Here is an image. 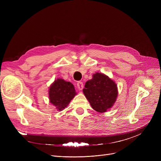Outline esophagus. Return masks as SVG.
<instances>
[{"label":"esophagus","mask_w":161,"mask_h":161,"mask_svg":"<svg viewBox=\"0 0 161 161\" xmlns=\"http://www.w3.org/2000/svg\"><path fill=\"white\" fill-rule=\"evenodd\" d=\"M76 86H77V88L79 90H82V89H83V83H82V82H81V81L77 82Z\"/></svg>","instance_id":"esophagus-1"}]
</instances>
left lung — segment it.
I'll list each match as a JSON object with an SVG mask.
<instances>
[{
    "instance_id": "8db88e82",
    "label": "left lung",
    "mask_w": 161,
    "mask_h": 161,
    "mask_svg": "<svg viewBox=\"0 0 161 161\" xmlns=\"http://www.w3.org/2000/svg\"><path fill=\"white\" fill-rule=\"evenodd\" d=\"M83 92L92 109L104 113L114 105L118 96V87L108 76L96 73L86 82Z\"/></svg>"
}]
</instances>
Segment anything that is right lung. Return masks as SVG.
<instances>
[{
	"instance_id": "right-lung-1",
	"label": "right lung",
	"mask_w": 161,
	"mask_h": 161,
	"mask_svg": "<svg viewBox=\"0 0 161 161\" xmlns=\"http://www.w3.org/2000/svg\"><path fill=\"white\" fill-rule=\"evenodd\" d=\"M76 95L75 86L71 82L58 79L50 86L49 98L50 103L62 111L69 104Z\"/></svg>"
}]
</instances>
